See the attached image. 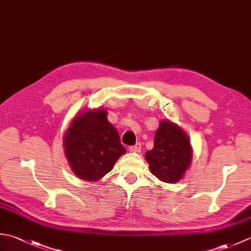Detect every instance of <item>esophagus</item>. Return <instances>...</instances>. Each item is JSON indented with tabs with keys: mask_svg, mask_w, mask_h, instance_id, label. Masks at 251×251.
<instances>
[{
	"mask_svg": "<svg viewBox=\"0 0 251 251\" xmlns=\"http://www.w3.org/2000/svg\"><path fill=\"white\" fill-rule=\"evenodd\" d=\"M129 151H131V152H136V153H139V152L141 151V143H140V142H138V143H136L135 146L130 147V148H129Z\"/></svg>",
	"mask_w": 251,
	"mask_h": 251,
	"instance_id": "34e87169",
	"label": "esophagus"
}]
</instances>
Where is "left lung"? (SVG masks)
Masks as SVG:
<instances>
[{
	"label": "left lung",
	"mask_w": 251,
	"mask_h": 251,
	"mask_svg": "<svg viewBox=\"0 0 251 251\" xmlns=\"http://www.w3.org/2000/svg\"><path fill=\"white\" fill-rule=\"evenodd\" d=\"M145 156L156 178L166 183H176L190 168L193 149L188 134L180 126L162 120L154 136V147Z\"/></svg>",
	"instance_id": "obj_1"
}]
</instances>
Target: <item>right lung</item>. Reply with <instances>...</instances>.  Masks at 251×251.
I'll use <instances>...</instances> for the list:
<instances>
[{"instance_id": "1", "label": "right lung", "mask_w": 251, "mask_h": 251, "mask_svg": "<svg viewBox=\"0 0 251 251\" xmlns=\"http://www.w3.org/2000/svg\"><path fill=\"white\" fill-rule=\"evenodd\" d=\"M63 149L73 174L84 181L100 180L126 153L104 109L79 111L65 132Z\"/></svg>"}]
</instances>
